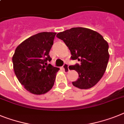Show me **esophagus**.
Here are the masks:
<instances>
[{
  "mask_svg": "<svg viewBox=\"0 0 124 124\" xmlns=\"http://www.w3.org/2000/svg\"><path fill=\"white\" fill-rule=\"evenodd\" d=\"M63 70H64V72H68L69 71V65L67 64H64V65H63Z\"/></svg>",
  "mask_w": 124,
  "mask_h": 124,
  "instance_id": "34e87169",
  "label": "esophagus"
}]
</instances>
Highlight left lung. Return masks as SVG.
Instances as JSON below:
<instances>
[{"label":"left lung","instance_id":"obj_1","mask_svg":"<svg viewBox=\"0 0 124 124\" xmlns=\"http://www.w3.org/2000/svg\"><path fill=\"white\" fill-rule=\"evenodd\" d=\"M70 50L72 60L81 64L72 65L79 78L72 82L80 89H89L99 81L109 60L108 44L100 34L85 28H72L57 35Z\"/></svg>","mask_w":124,"mask_h":124}]
</instances>
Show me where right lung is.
<instances>
[{"label":"right lung","mask_w":124,"mask_h":124,"mask_svg":"<svg viewBox=\"0 0 124 124\" xmlns=\"http://www.w3.org/2000/svg\"><path fill=\"white\" fill-rule=\"evenodd\" d=\"M56 33L41 32L22 42L15 50L12 63L15 74L24 88L35 94L50 90L59 69L48 64Z\"/></svg>","instance_id":"add662e5"}]
</instances>
